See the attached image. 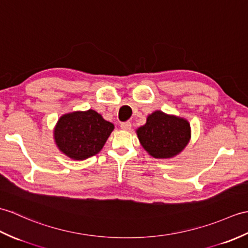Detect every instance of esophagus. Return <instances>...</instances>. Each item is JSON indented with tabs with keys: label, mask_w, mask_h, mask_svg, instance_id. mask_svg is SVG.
<instances>
[{
	"label": "esophagus",
	"mask_w": 248,
	"mask_h": 248,
	"mask_svg": "<svg viewBox=\"0 0 248 248\" xmlns=\"http://www.w3.org/2000/svg\"><path fill=\"white\" fill-rule=\"evenodd\" d=\"M120 128H122L124 131H130L132 128V124L130 122H125L120 124Z\"/></svg>",
	"instance_id": "1"
}]
</instances>
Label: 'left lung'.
Masks as SVG:
<instances>
[{
  "label": "left lung",
  "mask_w": 248,
  "mask_h": 248,
  "mask_svg": "<svg viewBox=\"0 0 248 248\" xmlns=\"http://www.w3.org/2000/svg\"><path fill=\"white\" fill-rule=\"evenodd\" d=\"M143 149L154 158H171L180 154L191 137L190 124L185 118L155 111L147 123L136 130Z\"/></svg>",
  "instance_id": "8db88e82"
}]
</instances>
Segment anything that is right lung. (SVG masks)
I'll return each instance as SVG.
<instances>
[{"instance_id":"right-lung-1","label":"right lung","mask_w":248,"mask_h":248,"mask_svg":"<svg viewBox=\"0 0 248 248\" xmlns=\"http://www.w3.org/2000/svg\"><path fill=\"white\" fill-rule=\"evenodd\" d=\"M113 130L114 124L96 111H76L59 118L54 138L63 154L75 160H83L101 150Z\"/></svg>"}]
</instances>
